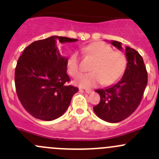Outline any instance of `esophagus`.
Wrapping results in <instances>:
<instances>
[{
	"mask_svg": "<svg viewBox=\"0 0 159 159\" xmlns=\"http://www.w3.org/2000/svg\"><path fill=\"white\" fill-rule=\"evenodd\" d=\"M84 91L87 93H91V92H92V91H91V89H84Z\"/></svg>",
	"mask_w": 159,
	"mask_h": 159,
	"instance_id": "obj_1",
	"label": "esophagus"
}]
</instances>
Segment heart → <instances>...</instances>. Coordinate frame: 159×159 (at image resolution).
I'll return each instance as SVG.
<instances>
[{
    "mask_svg": "<svg viewBox=\"0 0 159 159\" xmlns=\"http://www.w3.org/2000/svg\"><path fill=\"white\" fill-rule=\"evenodd\" d=\"M84 52L95 61L91 67L92 72L81 75L75 81L77 84L82 88H93L101 83L104 86H111L121 79L127 65L123 52L113 50L103 42H93L85 46ZM81 71L79 56L74 52L67 61V71L75 78Z\"/></svg>",
    "mask_w": 159,
    "mask_h": 159,
    "instance_id": "obj_1",
    "label": "heart"
}]
</instances>
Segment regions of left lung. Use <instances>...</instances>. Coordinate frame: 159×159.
Returning a JSON list of instances; mask_svg holds the SVG:
<instances>
[{
    "mask_svg": "<svg viewBox=\"0 0 159 159\" xmlns=\"http://www.w3.org/2000/svg\"><path fill=\"white\" fill-rule=\"evenodd\" d=\"M111 43L122 49L120 42ZM126 56L128 62L119 82L107 89L95 91L100 94L101 101L93 107V111L101 119L109 123L126 119L137 109L148 83V73L139 53L126 46Z\"/></svg>",
    "mask_w": 159,
    "mask_h": 159,
    "instance_id": "1",
    "label": "left lung"
}]
</instances>
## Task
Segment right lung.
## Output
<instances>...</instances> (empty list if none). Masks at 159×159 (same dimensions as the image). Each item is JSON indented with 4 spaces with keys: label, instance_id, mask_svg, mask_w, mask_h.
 I'll return each mask as SVG.
<instances>
[{
    "label": "right lung",
    "instance_id": "right-lung-1",
    "mask_svg": "<svg viewBox=\"0 0 159 159\" xmlns=\"http://www.w3.org/2000/svg\"><path fill=\"white\" fill-rule=\"evenodd\" d=\"M76 39L53 36L32 43L20 56L15 68V88L24 109L35 118L50 121L61 116L78 91L68 85L67 59L58 43Z\"/></svg>",
    "mask_w": 159,
    "mask_h": 159
}]
</instances>
